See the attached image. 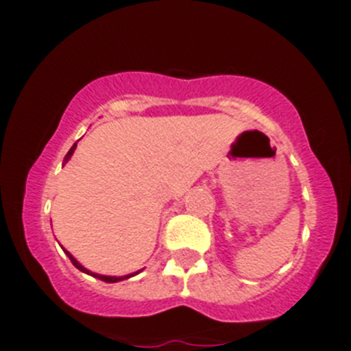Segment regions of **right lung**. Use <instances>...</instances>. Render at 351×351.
Listing matches in <instances>:
<instances>
[{"label":"right lung","instance_id":"add662e5","mask_svg":"<svg viewBox=\"0 0 351 351\" xmlns=\"http://www.w3.org/2000/svg\"><path fill=\"white\" fill-rule=\"evenodd\" d=\"M75 146H77V143H74V145H72V148H70L69 150V154L65 155V158H63V164L65 162H69L70 160V157H72V155H74V152H75ZM63 251H65V249H63ZM65 254L69 256L70 258V261H72V265H74L75 268H79V270H81V272H84V274H88V276H93V277H97V279H100V281H104V282H120V281H125V279H129V277H134V276H138L139 272H141V270H138V272H132V274H127V276H100V274H95V272H91V270H88V268H84L83 265L79 263L77 260H75L74 256L70 254L69 251H65Z\"/></svg>","mask_w":351,"mask_h":351}]
</instances>
